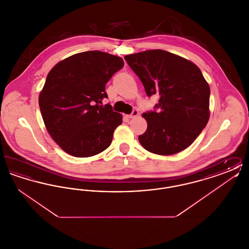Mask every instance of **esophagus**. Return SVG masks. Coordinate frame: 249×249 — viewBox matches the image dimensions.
Returning a JSON list of instances; mask_svg holds the SVG:
<instances>
[{
	"label": "esophagus",
	"mask_w": 249,
	"mask_h": 249,
	"mask_svg": "<svg viewBox=\"0 0 249 249\" xmlns=\"http://www.w3.org/2000/svg\"><path fill=\"white\" fill-rule=\"evenodd\" d=\"M138 115H139V112H138V110L134 109V110L131 112V114L129 115V119H134V118H136Z\"/></svg>",
	"instance_id": "1"
}]
</instances>
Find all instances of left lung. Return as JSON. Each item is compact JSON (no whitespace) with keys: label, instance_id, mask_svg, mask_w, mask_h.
<instances>
[{"label":"left lung","instance_id":"8db88e82","mask_svg":"<svg viewBox=\"0 0 249 249\" xmlns=\"http://www.w3.org/2000/svg\"><path fill=\"white\" fill-rule=\"evenodd\" d=\"M148 97L160 95L159 111L143 113L147 129L138 139L154 154H177L189 147L206 126L210 88L199 67L161 49L125 56Z\"/></svg>","mask_w":249,"mask_h":249}]
</instances>
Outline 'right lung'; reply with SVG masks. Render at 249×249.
I'll list each match as a JSON object with an SVG mask.
<instances>
[{
  "instance_id": "add662e5",
  "label": "right lung",
  "mask_w": 249,
  "mask_h": 249,
  "mask_svg": "<svg viewBox=\"0 0 249 249\" xmlns=\"http://www.w3.org/2000/svg\"><path fill=\"white\" fill-rule=\"evenodd\" d=\"M123 66L120 57L94 50L68 57L48 72L39 107L48 133L63 151L88 158L111 144L122 116L101 104L107 98L106 84Z\"/></svg>"
}]
</instances>
